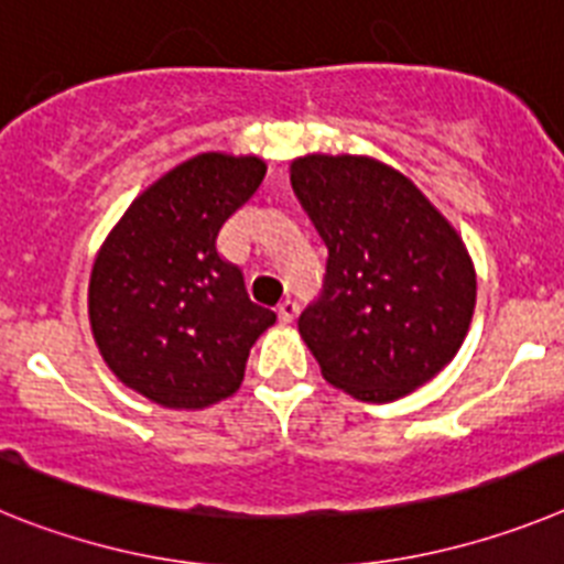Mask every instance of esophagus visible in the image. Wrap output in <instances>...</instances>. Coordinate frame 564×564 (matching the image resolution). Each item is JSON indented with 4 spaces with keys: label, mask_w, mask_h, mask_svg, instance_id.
<instances>
[{
    "label": "esophagus",
    "mask_w": 564,
    "mask_h": 564,
    "mask_svg": "<svg viewBox=\"0 0 564 564\" xmlns=\"http://www.w3.org/2000/svg\"><path fill=\"white\" fill-rule=\"evenodd\" d=\"M295 315H297V303L292 301V297H286V301L278 306V321H281L283 326H289V323L295 321Z\"/></svg>",
    "instance_id": "1"
}]
</instances>
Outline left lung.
<instances>
[{"mask_svg": "<svg viewBox=\"0 0 564 564\" xmlns=\"http://www.w3.org/2000/svg\"><path fill=\"white\" fill-rule=\"evenodd\" d=\"M301 207L329 249L323 292L297 321L321 375L391 403L452 364L471 326L477 272L457 229L417 184L369 155H301Z\"/></svg>", "mask_w": 564, "mask_h": 564, "instance_id": "1", "label": "left lung"}]
</instances>
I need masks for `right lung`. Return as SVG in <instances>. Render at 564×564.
Instances as JSON below:
<instances>
[{
	"instance_id": "right-lung-1",
	"label": "right lung",
	"mask_w": 564,
	"mask_h": 564,
	"mask_svg": "<svg viewBox=\"0 0 564 564\" xmlns=\"http://www.w3.org/2000/svg\"><path fill=\"white\" fill-rule=\"evenodd\" d=\"M263 175L258 155H195L150 184L101 243L87 289L93 340L141 398L195 411L241 389L275 312L249 301L218 232Z\"/></svg>"
}]
</instances>
